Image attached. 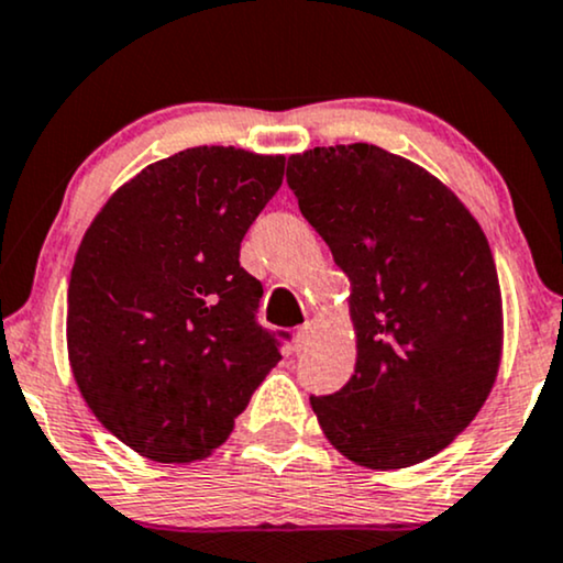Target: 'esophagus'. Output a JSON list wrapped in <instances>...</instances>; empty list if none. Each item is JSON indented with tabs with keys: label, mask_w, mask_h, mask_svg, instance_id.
Masks as SVG:
<instances>
[{
	"label": "esophagus",
	"mask_w": 563,
	"mask_h": 563,
	"mask_svg": "<svg viewBox=\"0 0 563 563\" xmlns=\"http://www.w3.org/2000/svg\"><path fill=\"white\" fill-rule=\"evenodd\" d=\"M311 333H314V330H311V324H303V328H299V333H296V351H303L309 346Z\"/></svg>",
	"instance_id": "obj_1"
}]
</instances>
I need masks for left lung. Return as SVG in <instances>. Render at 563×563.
<instances>
[{
    "instance_id": "left-lung-1",
    "label": "left lung",
    "mask_w": 563,
    "mask_h": 563,
    "mask_svg": "<svg viewBox=\"0 0 563 563\" xmlns=\"http://www.w3.org/2000/svg\"><path fill=\"white\" fill-rule=\"evenodd\" d=\"M301 214L351 280L356 367L311 396L320 428L369 470L443 451L483 409L500 362V288L483 228L415 162L380 146L288 159Z\"/></svg>"
}]
</instances>
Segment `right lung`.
I'll return each mask as SVG.
<instances>
[{
  "label": "right lung",
  "instance_id": "obj_1",
  "mask_svg": "<svg viewBox=\"0 0 563 563\" xmlns=\"http://www.w3.org/2000/svg\"><path fill=\"white\" fill-rule=\"evenodd\" d=\"M286 157L196 146L154 162L86 230L67 288V351L93 417L141 456L205 459L233 432L283 330L256 320L241 241Z\"/></svg>",
  "mask_w": 563,
  "mask_h": 563
}]
</instances>
